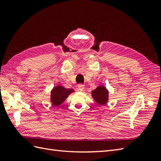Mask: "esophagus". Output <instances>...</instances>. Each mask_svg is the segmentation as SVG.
Returning <instances> with one entry per match:
<instances>
[{
    "instance_id": "obj_1",
    "label": "esophagus",
    "mask_w": 161,
    "mask_h": 161,
    "mask_svg": "<svg viewBox=\"0 0 161 161\" xmlns=\"http://www.w3.org/2000/svg\"><path fill=\"white\" fill-rule=\"evenodd\" d=\"M78 89H79V91H82L84 90V88H85V85H82V84H79V85H78Z\"/></svg>"
}]
</instances>
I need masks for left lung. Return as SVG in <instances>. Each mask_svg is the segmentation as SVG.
<instances>
[{
	"label": "left lung",
	"instance_id": "1",
	"mask_svg": "<svg viewBox=\"0 0 161 161\" xmlns=\"http://www.w3.org/2000/svg\"><path fill=\"white\" fill-rule=\"evenodd\" d=\"M92 96L99 105H105L108 100V91L104 86H100L92 91Z\"/></svg>",
	"mask_w": 161,
	"mask_h": 161
}]
</instances>
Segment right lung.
I'll list each match as a JSON object with an SVG mask.
<instances>
[{
	"instance_id": "obj_1",
	"label": "right lung",
	"mask_w": 161,
	"mask_h": 161,
	"mask_svg": "<svg viewBox=\"0 0 161 161\" xmlns=\"http://www.w3.org/2000/svg\"><path fill=\"white\" fill-rule=\"evenodd\" d=\"M73 91L74 90L70 89H66L61 86H56L51 92V102L53 105L58 106L62 103Z\"/></svg>"
}]
</instances>
